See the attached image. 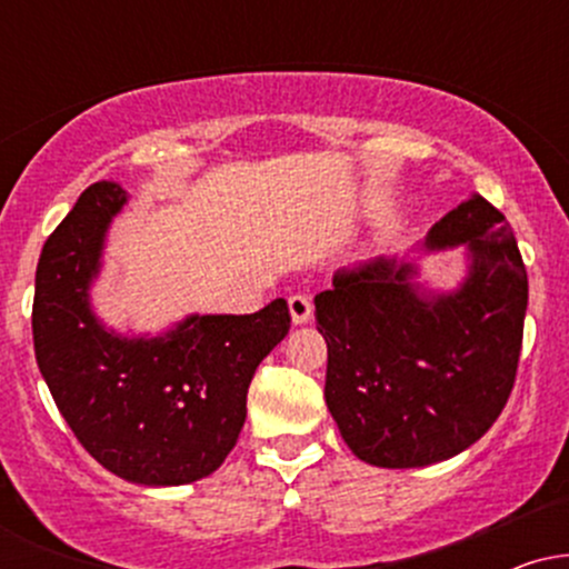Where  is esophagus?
Wrapping results in <instances>:
<instances>
[{"label":"esophagus","instance_id":"34e87169","mask_svg":"<svg viewBox=\"0 0 569 569\" xmlns=\"http://www.w3.org/2000/svg\"><path fill=\"white\" fill-rule=\"evenodd\" d=\"M289 312H291L293 326H302L310 321V316H312L310 297H307V293H293V297H289Z\"/></svg>","mask_w":569,"mask_h":569}]
</instances>
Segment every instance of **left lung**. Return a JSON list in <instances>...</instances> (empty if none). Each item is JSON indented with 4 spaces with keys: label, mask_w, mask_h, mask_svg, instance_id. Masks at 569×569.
Masks as SVG:
<instances>
[{
    "label": "left lung",
    "mask_w": 569,
    "mask_h": 569,
    "mask_svg": "<svg viewBox=\"0 0 569 569\" xmlns=\"http://www.w3.org/2000/svg\"><path fill=\"white\" fill-rule=\"evenodd\" d=\"M462 247L452 292L416 280L428 252ZM527 312V270L508 221L473 194L407 259H375L316 297L329 348L326 407L358 460L422 468L460 455L511 396Z\"/></svg>",
    "instance_id": "obj_1"
}]
</instances>
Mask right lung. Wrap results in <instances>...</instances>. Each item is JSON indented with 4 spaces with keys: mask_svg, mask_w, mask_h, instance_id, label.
Returning <instances> with one entry per match:
<instances>
[{
    "mask_svg": "<svg viewBox=\"0 0 569 569\" xmlns=\"http://www.w3.org/2000/svg\"><path fill=\"white\" fill-rule=\"evenodd\" d=\"M114 181L90 184L37 264V367L71 433L107 471L141 487L206 479L246 422L253 371L289 335V305L200 316L160 335H122L93 310L109 227L126 208Z\"/></svg>",
    "mask_w": 569,
    "mask_h": 569,
    "instance_id": "add662e5",
    "label": "right lung"
}]
</instances>
